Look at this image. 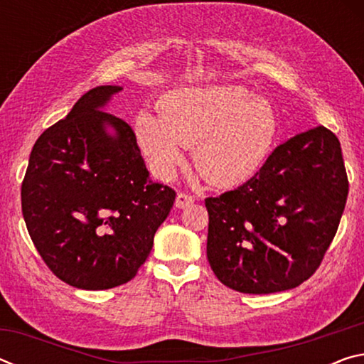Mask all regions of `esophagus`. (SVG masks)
<instances>
[{
	"label": "esophagus",
	"mask_w": 364,
	"mask_h": 364,
	"mask_svg": "<svg viewBox=\"0 0 364 364\" xmlns=\"http://www.w3.org/2000/svg\"><path fill=\"white\" fill-rule=\"evenodd\" d=\"M194 202V197L191 196V194H186V193H180L176 196V200H175V205L178 207V208H184V207H188L189 204H193Z\"/></svg>",
	"instance_id": "1"
}]
</instances>
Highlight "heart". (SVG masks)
I'll list each match as a JSON object with an SVG mask.
<instances>
[{
    "label": "heart",
    "mask_w": 364,
    "mask_h": 364,
    "mask_svg": "<svg viewBox=\"0 0 364 364\" xmlns=\"http://www.w3.org/2000/svg\"><path fill=\"white\" fill-rule=\"evenodd\" d=\"M138 144L154 173L170 180L193 146L197 171L215 186L250 180L269 156L276 136L274 110L239 86L170 91L159 101V117L139 112Z\"/></svg>",
    "instance_id": "1"
}]
</instances>
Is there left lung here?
<instances>
[{
  "mask_svg": "<svg viewBox=\"0 0 364 364\" xmlns=\"http://www.w3.org/2000/svg\"><path fill=\"white\" fill-rule=\"evenodd\" d=\"M348 196L341 143L316 127L279 144L242 186L207 197V258L226 287L273 294L321 264Z\"/></svg>",
  "mask_w": 364,
  "mask_h": 364,
  "instance_id": "8db88e82",
  "label": "left lung"
}]
</instances>
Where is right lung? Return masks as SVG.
Listing matches in <instances>:
<instances>
[{
  "instance_id": "add662e5",
  "label": "right lung",
  "mask_w": 364,
  "mask_h": 364,
  "mask_svg": "<svg viewBox=\"0 0 364 364\" xmlns=\"http://www.w3.org/2000/svg\"><path fill=\"white\" fill-rule=\"evenodd\" d=\"M119 91L96 86L43 132L21 189L23 220L43 262L86 291L136 276L176 197L151 180L132 127L104 110Z\"/></svg>"
}]
</instances>
